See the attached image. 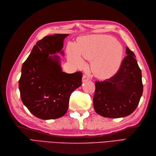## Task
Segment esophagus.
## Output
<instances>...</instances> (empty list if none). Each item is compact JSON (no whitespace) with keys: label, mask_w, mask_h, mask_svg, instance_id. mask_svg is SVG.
<instances>
[{"label":"esophagus","mask_w":156,"mask_h":156,"mask_svg":"<svg viewBox=\"0 0 156 156\" xmlns=\"http://www.w3.org/2000/svg\"><path fill=\"white\" fill-rule=\"evenodd\" d=\"M89 80H90V78H89L88 76H87V75H86V74L83 76V77H82V80H83V82L88 81Z\"/></svg>","instance_id":"esophagus-1"}]
</instances>
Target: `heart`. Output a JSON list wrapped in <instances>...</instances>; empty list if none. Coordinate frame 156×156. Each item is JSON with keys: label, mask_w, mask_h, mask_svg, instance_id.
<instances>
[{"label": "heart", "mask_w": 156, "mask_h": 156, "mask_svg": "<svg viewBox=\"0 0 156 156\" xmlns=\"http://www.w3.org/2000/svg\"><path fill=\"white\" fill-rule=\"evenodd\" d=\"M80 55L86 59L93 61L91 68L95 76L106 79L112 76L119 70L122 61V49L113 37L92 35L80 39L76 47L69 44V61L78 66H82L84 62Z\"/></svg>", "instance_id": "1"}]
</instances>
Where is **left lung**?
<instances>
[{
  "instance_id": "left-lung-1",
  "label": "left lung",
  "mask_w": 156,
  "mask_h": 156,
  "mask_svg": "<svg viewBox=\"0 0 156 156\" xmlns=\"http://www.w3.org/2000/svg\"><path fill=\"white\" fill-rule=\"evenodd\" d=\"M126 53L116 74L105 80L95 82L94 107L101 116L126 117L134 112L139 103L143 92L141 70L129 47Z\"/></svg>"
}]
</instances>
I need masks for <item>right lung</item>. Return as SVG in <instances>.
Returning a JSON list of instances; mask_svg holds the SVG:
<instances>
[{
  "instance_id": "1",
  "label": "right lung",
  "mask_w": 156,
  "mask_h": 156,
  "mask_svg": "<svg viewBox=\"0 0 156 156\" xmlns=\"http://www.w3.org/2000/svg\"><path fill=\"white\" fill-rule=\"evenodd\" d=\"M68 34H55L39 40L22 67L19 80L20 97L34 116L48 120L62 117L69 108L71 94L82 84V73L62 71L57 55L63 54Z\"/></svg>"
}]
</instances>
